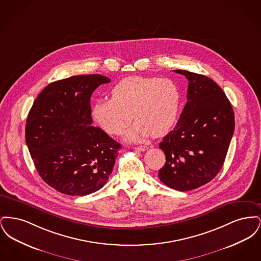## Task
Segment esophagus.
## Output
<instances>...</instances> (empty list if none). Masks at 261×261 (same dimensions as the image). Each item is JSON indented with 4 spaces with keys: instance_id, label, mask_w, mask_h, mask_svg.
Instances as JSON below:
<instances>
[{
    "instance_id": "obj_1",
    "label": "esophagus",
    "mask_w": 261,
    "mask_h": 261,
    "mask_svg": "<svg viewBox=\"0 0 261 261\" xmlns=\"http://www.w3.org/2000/svg\"><path fill=\"white\" fill-rule=\"evenodd\" d=\"M135 149H138V150H141V151H144V150H147L149 148L146 147V146H139V147H136Z\"/></svg>"
}]
</instances>
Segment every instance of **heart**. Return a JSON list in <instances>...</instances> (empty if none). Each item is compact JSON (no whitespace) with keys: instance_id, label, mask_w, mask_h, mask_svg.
I'll use <instances>...</instances> for the list:
<instances>
[{"instance_id":"heart-1","label":"heart","mask_w":261,"mask_h":261,"mask_svg":"<svg viewBox=\"0 0 261 261\" xmlns=\"http://www.w3.org/2000/svg\"><path fill=\"white\" fill-rule=\"evenodd\" d=\"M111 97L93 105L92 117L109 134L120 135L134 115L136 123L126 135L129 141L164 135L179 112V89L167 78L129 76L112 88Z\"/></svg>"}]
</instances>
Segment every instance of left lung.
Returning a JSON list of instances; mask_svg holds the SVG:
<instances>
[{
  "label": "left lung",
  "mask_w": 261,
  "mask_h": 261,
  "mask_svg": "<svg viewBox=\"0 0 261 261\" xmlns=\"http://www.w3.org/2000/svg\"><path fill=\"white\" fill-rule=\"evenodd\" d=\"M185 75L188 101L173 130L159 147L166 162L159 172L163 184L190 191L211 181L223 165L235 129L232 106L222 89L204 75Z\"/></svg>",
  "instance_id": "8db88e82"
}]
</instances>
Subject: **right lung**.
<instances>
[{
  "instance_id": "1",
  "label": "right lung",
  "mask_w": 261,
  "mask_h": 261,
  "mask_svg": "<svg viewBox=\"0 0 261 261\" xmlns=\"http://www.w3.org/2000/svg\"><path fill=\"white\" fill-rule=\"evenodd\" d=\"M111 79L76 75L53 82L34 100L25 140L41 178L58 192L86 196L105 186L121 145L92 126L90 99Z\"/></svg>"
}]
</instances>
